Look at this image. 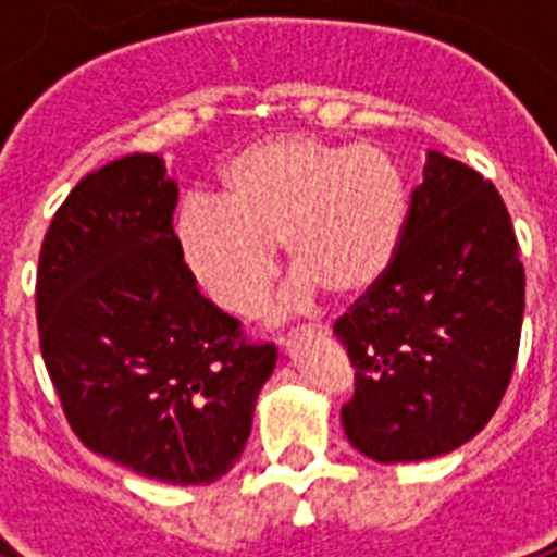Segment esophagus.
I'll return each instance as SVG.
<instances>
[{
    "instance_id": "34e87169",
    "label": "esophagus",
    "mask_w": 557,
    "mask_h": 557,
    "mask_svg": "<svg viewBox=\"0 0 557 557\" xmlns=\"http://www.w3.org/2000/svg\"><path fill=\"white\" fill-rule=\"evenodd\" d=\"M306 335H330V326H309L306 332H288V335H280V347H292L297 341H304Z\"/></svg>"
}]
</instances>
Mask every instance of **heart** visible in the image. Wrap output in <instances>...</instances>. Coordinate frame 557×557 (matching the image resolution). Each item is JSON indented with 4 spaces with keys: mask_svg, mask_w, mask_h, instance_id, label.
<instances>
[{
    "mask_svg": "<svg viewBox=\"0 0 557 557\" xmlns=\"http://www.w3.org/2000/svg\"><path fill=\"white\" fill-rule=\"evenodd\" d=\"M410 193L393 156L312 133L271 135L222 170V199L190 196L178 248L231 314H253L277 274V245L309 286L356 300L384 280L407 231Z\"/></svg>",
    "mask_w": 557,
    "mask_h": 557,
    "instance_id": "heart-1",
    "label": "heart"
}]
</instances>
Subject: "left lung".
<instances>
[{"label": "left lung", "mask_w": 557, "mask_h": 557, "mask_svg": "<svg viewBox=\"0 0 557 557\" xmlns=\"http://www.w3.org/2000/svg\"><path fill=\"white\" fill-rule=\"evenodd\" d=\"M527 274L497 187L428 156L393 269L335 321L356 367L344 433L375 462L450 454L500 407L520 349Z\"/></svg>", "instance_id": "1"}]
</instances>
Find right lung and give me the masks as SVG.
I'll return each instance as SVG.
<instances>
[{
	"instance_id": "right-lung-1",
	"label": "right lung",
	"mask_w": 557,
	"mask_h": 557,
	"mask_svg": "<svg viewBox=\"0 0 557 557\" xmlns=\"http://www.w3.org/2000/svg\"><path fill=\"white\" fill-rule=\"evenodd\" d=\"M176 201L150 152L74 185L39 248V349L86 448L150 480L205 485L243 454L277 347L199 295Z\"/></svg>"
}]
</instances>
